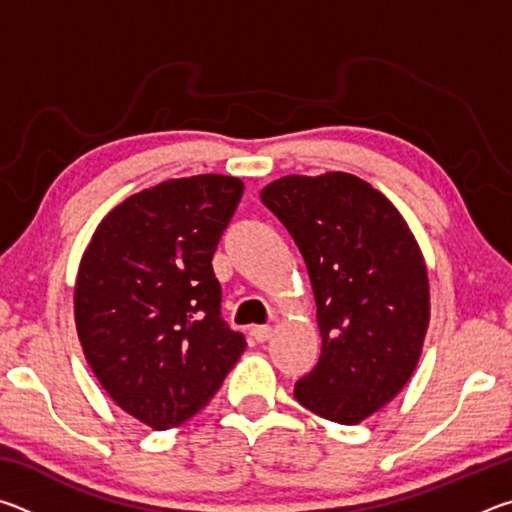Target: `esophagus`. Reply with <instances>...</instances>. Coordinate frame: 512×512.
Instances as JSON below:
<instances>
[{"mask_svg": "<svg viewBox=\"0 0 512 512\" xmlns=\"http://www.w3.org/2000/svg\"><path fill=\"white\" fill-rule=\"evenodd\" d=\"M271 334H273V329L268 325H255L253 329H250V336H253L257 343L268 341V339H271Z\"/></svg>", "mask_w": 512, "mask_h": 512, "instance_id": "obj_1", "label": "esophagus"}]
</instances>
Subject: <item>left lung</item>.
Returning <instances> with one entry per match:
<instances>
[{
    "mask_svg": "<svg viewBox=\"0 0 512 512\" xmlns=\"http://www.w3.org/2000/svg\"><path fill=\"white\" fill-rule=\"evenodd\" d=\"M259 196L305 259L323 336L293 395L327 420H366L418 366L429 327L418 241L395 205L352 173L284 176Z\"/></svg>",
    "mask_w": 512,
    "mask_h": 512,
    "instance_id": "left-lung-1",
    "label": "left lung"
}]
</instances>
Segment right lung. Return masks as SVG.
Masks as SVG:
<instances>
[{"mask_svg": "<svg viewBox=\"0 0 512 512\" xmlns=\"http://www.w3.org/2000/svg\"><path fill=\"white\" fill-rule=\"evenodd\" d=\"M244 194L232 176L167 180L94 230L74 287L85 359L119 409L153 429L187 422L246 350L221 318L212 257Z\"/></svg>", "mask_w": 512, "mask_h": 512, "instance_id": "right-lung-1", "label": "right lung"}]
</instances>
